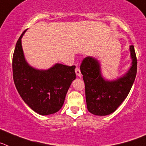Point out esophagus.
Here are the masks:
<instances>
[{
  "instance_id": "obj_1",
  "label": "esophagus",
  "mask_w": 146,
  "mask_h": 146,
  "mask_svg": "<svg viewBox=\"0 0 146 146\" xmlns=\"http://www.w3.org/2000/svg\"><path fill=\"white\" fill-rule=\"evenodd\" d=\"M75 72H76V74L79 77L82 76V73H81V70L79 68H76V69H75Z\"/></svg>"
}]
</instances>
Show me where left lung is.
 <instances>
[{
    "label": "left lung",
    "mask_w": 146,
    "mask_h": 146,
    "mask_svg": "<svg viewBox=\"0 0 146 146\" xmlns=\"http://www.w3.org/2000/svg\"><path fill=\"white\" fill-rule=\"evenodd\" d=\"M131 66L123 76L108 81L103 78L99 62L90 56L84 58L80 66L85 84L87 110L93 115L104 116L112 113L129 95L137 74V57L134 45L130 48Z\"/></svg>",
    "instance_id": "obj_1"
}]
</instances>
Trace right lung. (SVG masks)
I'll use <instances>...</instances> for the list:
<instances>
[{
  "mask_svg": "<svg viewBox=\"0 0 146 146\" xmlns=\"http://www.w3.org/2000/svg\"><path fill=\"white\" fill-rule=\"evenodd\" d=\"M26 30L17 40L12 58L15 87L24 102L35 112L41 115L56 113L62 108L68 89L76 78V66L56 63L43 70L29 65L21 44Z\"/></svg>",
  "mask_w": 146,
  "mask_h": 146,
  "instance_id": "right-lung-1",
  "label": "right lung"
}]
</instances>
